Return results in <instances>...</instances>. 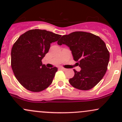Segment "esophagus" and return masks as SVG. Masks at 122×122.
Returning a JSON list of instances; mask_svg holds the SVG:
<instances>
[{"label": "esophagus", "instance_id": "esophagus-1", "mask_svg": "<svg viewBox=\"0 0 122 122\" xmlns=\"http://www.w3.org/2000/svg\"><path fill=\"white\" fill-rule=\"evenodd\" d=\"M60 69H61V70H66V69L65 68H64V67H60Z\"/></svg>", "mask_w": 122, "mask_h": 122}]
</instances>
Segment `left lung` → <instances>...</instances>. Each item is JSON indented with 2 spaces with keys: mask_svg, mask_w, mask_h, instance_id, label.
Here are the masks:
<instances>
[{
  "mask_svg": "<svg viewBox=\"0 0 122 122\" xmlns=\"http://www.w3.org/2000/svg\"><path fill=\"white\" fill-rule=\"evenodd\" d=\"M59 45H66L81 70H73L70 84L79 90H90L102 80L106 72L110 55L105 43L92 33L75 32L62 36Z\"/></svg>",
  "mask_w": 122,
  "mask_h": 122,
  "instance_id": "8db88e82",
  "label": "left lung"
}]
</instances>
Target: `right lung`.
<instances>
[{
	"instance_id": "add662e5",
	"label": "right lung",
	"mask_w": 122,
	"mask_h": 122,
	"mask_svg": "<svg viewBox=\"0 0 122 122\" xmlns=\"http://www.w3.org/2000/svg\"><path fill=\"white\" fill-rule=\"evenodd\" d=\"M61 36L46 30L32 29L21 35L14 43L11 66L15 77L27 90L39 92L51 85L57 68L46 67L42 60L49 52L51 43Z\"/></svg>"
}]
</instances>
